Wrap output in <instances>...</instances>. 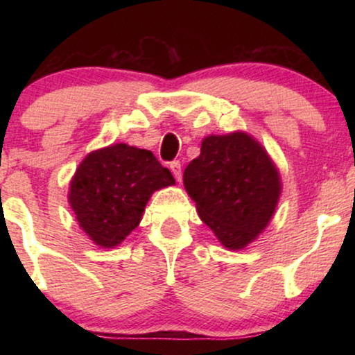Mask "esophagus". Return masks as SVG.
Wrapping results in <instances>:
<instances>
[{"label": "esophagus", "mask_w": 355, "mask_h": 355, "mask_svg": "<svg viewBox=\"0 0 355 355\" xmlns=\"http://www.w3.org/2000/svg\"><path fill=\"white\" fill-rule=\"evenodd\" d=\"M169 168H171V171H173V174H174V178H176L178 181H181V179H182L181 162H179V159H174V162L169 163Z\"/></svg>", "instance_id": "34e87169"}]
</instances>
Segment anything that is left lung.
I'll use <instances>...</instances> for the list:
<instances>
[{
	"mask_svg": "<svg viewBox=\"0 0 355 355\" xmlns=\"http://www.w3.org/2000/svg\"><path fill=\"white\" fill-rule=\"evenodd\" d=\"M184 186L202 221L234 250L265 230L281 192L263 147L242 132L203 139L200 155L184 171Z\"/></svg>",
	"mask_w": 355,
	"mask_h": 355,
	"instance_id": "1",
	"label": "left lung"
}]
</instances>
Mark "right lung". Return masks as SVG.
<instances>
[{"instance_id":"right-lung-1","label":"right lung","mask_w":355,"mask_h":355,"mask_svg":"<svg viewBox=\"0 0 355 355\" xmlns=\"http://www.w3.org/2000/svg\"><path fill=\"white\" fill-rule=\"evenodd\" d=\"M173 184V174L150 150L116 144L87 155L79 164L69 203L92 241L111 249L137 227L152 193Z\"/></svg>"}]
</instances>
